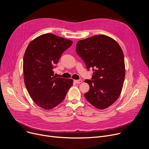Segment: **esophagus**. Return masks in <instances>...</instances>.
Instances as JSON below:
<instances>
[{
    "mask_svg": "<svg viewBox=\"0 0 149 149\" xmlns=\"http://www.w3.org/2000/svg\"><path fill=\"white\" fill-rule=\"evenodd\" d=\"M74 82L76 84H81L82 82V80L79 79V80H74Z\"/></svg>",
    "mask_w": 149,
    "mask_h": 149,
    "instance_id": "esophagus-1",
    "label": "esophagus"
}]
</instances>
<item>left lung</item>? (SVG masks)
<instances>
[{"label": "left lung", "mask_w": 149, "mask_h": 149, "mask_svg": "<svg viewBox=\"0 0 149 149\" xmlns=\"http://www.w3.org/2000/svg\"><path fill=\"white\" fill-rule=\"evenodd\" d=\"M76 51L93 71L92 80H85L89 90L85 97L98 109L110 106L119 98L125 76L123 51L118 43L106 35L78 41Z\"/></svg>", "instance_id": "8db88e82"}]
</instances>
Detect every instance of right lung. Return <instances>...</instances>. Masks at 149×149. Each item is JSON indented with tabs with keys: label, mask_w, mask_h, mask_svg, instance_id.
I'll return each mask as SVG.
<instances>
[{
	"label": "right lung",
	"mask_w": 149,
	"mask_h": 149,
	"mask_svg": "<svg viewBox=\"0 0 149 149\" xmlns=\"http://www.w3.org/2000/svg\"><path fill=\"white\" fill-rule=\"evenodd\" d=\"M72 43V40L47 33L33 40L26 50L24 83L33 101L42 109L50 110L58 106L73 85L72 79L56 77L52 70Z\"/></svg>",
	"instance_id": "obj_1"
}]
</instances>
